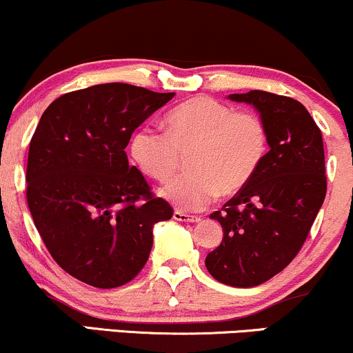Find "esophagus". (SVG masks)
<instances>
[{"label":"esophagus","instance_id":"34e87169","mask_svg":"<svg viewBox=\"0 0 353 353\" xmlns=\"http://www.w3.org/2000/svg\"><path fill=\"white\" fill-rule=\"evenodd\" d=\"M174 220H177V222H192V223H197L201 222L202 217L201 215H190V214H185V212H181V210H176L174 212Z\"/></svg>","mask_w":353,"mask_h":353}]
</instances>
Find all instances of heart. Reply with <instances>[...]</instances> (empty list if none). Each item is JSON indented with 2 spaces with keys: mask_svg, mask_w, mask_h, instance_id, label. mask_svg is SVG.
<instances>
[{
  "mask_svg": "<svg viewBox=\"0 0 353 353\" xmlns=\"http://www.w3.org/2000/svg\"><path fill=\"white\" fill-rule=\"evenodd\" d=\"M268 150V131L254 113L209 97H195L165 117V133L138 130L131 139V156L144 174L165 181L185 156L188 172L161 189L177 209H205L217 194H236L258 171Z\"/></svg>",
  "mask_w": 353,
  "mask_h": 353,
  "instance_id": "heart-1",
  "label": "heart"
}]
</instances>
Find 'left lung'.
Wrapping results in <instances>:
<instances>
[{"instance_id": "obj_1", "label": "left lung", "mask_w": 353, "mask_h": 353, "mask_svg": "<svg viewBox=\"0 0 353 353\" xmlns=\"http://www.w3.org/2000/svg\"><path fill=\"white\" fill-rule=\"evenodd\" d=\"M228 99L260 113L270 151L248 184L210 214L222 225L223 240L205 266L220 283L253 288L286 268L307 239L325 199L324 143L298 100L263 90Z\"/></svg>"}]
</instances>
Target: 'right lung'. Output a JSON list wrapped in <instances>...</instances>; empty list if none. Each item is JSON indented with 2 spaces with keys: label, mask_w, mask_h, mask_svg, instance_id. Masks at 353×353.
<instances>
[{
  "label": "right lung",
  "mask_w": 353,
  "mask_h": 353,
  "mask_svg": "<svg viewBox=\"0 0 353 353\" xmlns=\"http://www.w3.org/2000/svg\"><path fill=\"white\" fill-rule=\"evenodd\" d=\"M172 97L101 83L42 113L29 144L28 205L50 256L82 283H130L150 258L152 227L172 217L125 152L133 131Z\"/></svg>",
  "instance_id": "1"
}]
</instances>
